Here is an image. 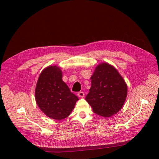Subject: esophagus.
<instances>
[{
    "label": "esophagus",
    "mask_w": 159,
    "mask_h": 159,
    "mask_svg": "<svg viewBox=\"0 0 159 159\" xmlns=\"http://www.w3.org/2000/svg\"><path fill=\"white\" fill-rule=\"evenodd\" d=\"M77 95L79 98H83L84 96H85V93H84V92H79V93H78Z\"/></svg>",
    "instance_id": "esophagus-1"
}]
</instances>
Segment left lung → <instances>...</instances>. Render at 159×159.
Segmentation results:
<instances>
[{
    "mask_svg": "<svg viewBox=\"0 0 159 159\" xmlns=\"http://www.w3.org/2000/svg\"><path fill=\"white\" fill-rule=\"evenodd\" d=\"M92 86L85 100L93 111L104 117L121 110L127 96V85L117 70L108 63L98 65L91 76Z\"/></svg>",
    "mask_w": 159,
    "mask_h": 159,
    "instance_id": "obj_1",
    "label": "left lung"
}]
</instances>
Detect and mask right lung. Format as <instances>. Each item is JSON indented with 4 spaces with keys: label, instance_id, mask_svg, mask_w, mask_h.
<instances>
[{
    "label": "right lung",
    "instance_id": "right-lung-1",
    "mask_svg": "<svg viewBox=\"0 0 159 159\" xmlns=\"http://www.w3.org/2000/svg\"><path fill=\"white\" fill-rule=\"evenodd\" d=\"M59 66H49L39 74L35 91L37 104L46 116L61 120L68 117L79 98L62 80Z\"/></svg>",
    "mask_w": 159,
    "mask_h": 159
}]
</instances>
